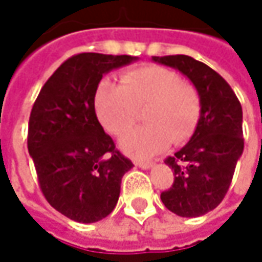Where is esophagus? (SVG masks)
Returning <instances> with one entry per match:
<instances>
[{
  "label": "esophagus",
  "instance_id": "esophagus-1",
  "mask_svg": "<svg viewBox=\"0 0 262 262\" xmlns=\"http://www.w3.org/2000/svg\"><path fill=\"white\" fill-rule=\"evenodd\" d=\"M152 161H136V166H139V167H142V169H149V167H152Z\"/></svg>",
  "mask_w": 262,
  "mask_h": 262
}]
</instances>
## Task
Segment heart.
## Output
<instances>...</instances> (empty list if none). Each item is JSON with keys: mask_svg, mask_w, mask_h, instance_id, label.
Returning a JSON list of instances; mask_svg holds the SVG:
<instances>
[{"mask_svg": "<svg viewBox=\"0 0 262 262\" xmlns=\"http://www.w3.org/2000/svg\"><path fill=\"white\" fill-rule=\"evenodd\" d=\"M147 125L128 133L120 146L137 158H147L167 146L185 142L201 117V96L194 85L184 82L167 68L147 64L122 75V84L101 82L96 110L102 125L113 136H122L139 120Z\"/></svg>", "mask_w": 262, "mask_h": 262, "instance_id": "1", "label": "heart"}]
</instances>
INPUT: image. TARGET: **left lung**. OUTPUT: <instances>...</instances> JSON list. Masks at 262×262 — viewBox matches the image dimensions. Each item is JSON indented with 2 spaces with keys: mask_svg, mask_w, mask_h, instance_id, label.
<instances>
[{
  "mask_svg": "<svg viewBox=\"0 0 262 262\" xmlns=\"http://www.w3.org/2000/svg\"><path fill=\"white\" fill-rule=\"evenodd\" d=\"M154 61L182 72L201 96V117L190 142L164 160L175 172L161 193L167 210L181 217H199L214 210L228 193L243 154V112L231 85L210 66L188 55L154 57Z\"/></svg>",
  "mask_w": 262,
  "mask_h": 262,
  "instance_id": "1",
  "label": "left lung"
}]
</instances>
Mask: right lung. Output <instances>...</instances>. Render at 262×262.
<instances>
[{"label": "right lung", "mask_w": 262, "mask_h": 262, "mask_svg": "<svg viewBox=\"0 0 262 262\" xmlns=\"http://www.w3.org/2000/svg\"><path fill=\"white\" fill-rule=\"evenodd\" d=\"M136 60L131 55L81 52L48 78L28 120V152L39 187L52 208L80 223L115 210L122 177L133 167L104 133L95 95L102 75Z\"/></svg>", "instance_id": "obj_1"}]
</instances>
